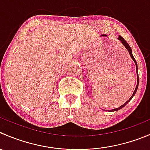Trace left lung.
<instances>
[{
  "label": "left lung",
  "mask_w": 150,
  "mask_h": 150,
  "mask_svg": "<svg viewBox=\"0 0 150 150\" xmlns=\"http://www.w3.org/2000/svg\"><path fill=\"white\" fill-rule=\"evenodd\" d=\"M118 40H120V41L122 42V43L123 45H124L125 47V48L127 49V51H128V53H129V54H130V57L132 58V59H133V62H135V64H136V73H137V85H136V88H135V91H134V92H133V95L131 96V97H130V98L129 99V100H127V101L125 103H124V104H123L122 105H121V106H120V107L117 108H114V109H112V110H109V111H116V110H120V109L122 108L123 107H125V106L126 105H127V103H128L129 102H130V100H131V99L133 98V96H134L135 94H136V91H137V89H138V86H139V74H138V66H137V63H136V61L135 60L134 57H133V54H132V50H131V48H130V45H128V43H127V42H126L125 40L124 39H123L121 36H119V37H118Z\"/></svg>",
  "instance_id": "obj_1"
}]
</instances>
